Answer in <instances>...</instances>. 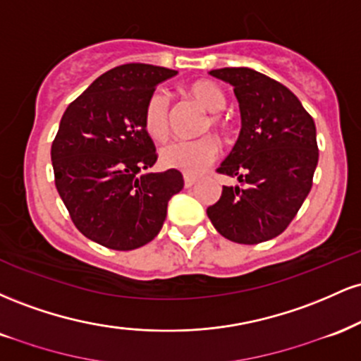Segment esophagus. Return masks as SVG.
<instances>
[{"instance_id":"obj_1","label":"esophagus","mask_w":361,"mask_h":361,"mask_svg":"<svg viewBox=\"0 0 361 361\" xmlns=\"http://www.w3.org/2000/svg\"><path fill=\"white\" fill-rule=\"evenodd\" d=\"M195 183H197V178L185 175V188H192Z\"/></svg>"}]
</instances>
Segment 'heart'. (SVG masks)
Returning a JSON list of instances; mask_svg holds the SVG:
<instances>
[{
  "mask_svg": "<svg viewBox=\"0 0 361 361\" xmlns=\"http://www.w3.org/2000/svg\"><path fill=\"white\" fill-rule=\"evenodd\" d=\"M185 93L197 102L202 109L217 114L226 105V97L222 90L212 81L197 80L190 82L185 88ZM212 127L214 130H226V122L219 115H210L205 122L204 132ZM144 128L154 140H164L169 134V103L166 94L156 91L147 98L144 109ZM219 156V142L212 135L190 140V142H171L161 149V163L166 168L178 169L188 176L204 173Z\"/></svg>",
  "mask_w": 361,
  "mask_h": 361,
  "instance_id": "b5f03b06",
  "label": "heart"
}]
</instances>
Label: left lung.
Masks as SVG:
<instances>
[{"label":"left lung","mask_w":361,"mask_h":361,"mask_svg":"<svg viewBox=\"0 0 361 361\" xmlns=\"http://www.w3.org/2000/svg\"><path fill=\"white\" fill-rule=\"evenodd\" d=\"M210 74L234 86L239 102L241 132L217 171L238 176L241 185L224 186L207 215L229 241H268L287 229L312 188L316 123L287 86L255 69L222 68Z\"/></svg>","instance_id":"obj_1"}]
</instances>
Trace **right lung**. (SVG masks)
<instances>
[{
    "mask_svg": "<svg viewBox=\"0 0 361 361\" xmlns=\"http://www.w3.org/2000/svg\"><path fill=\"white\" fill-rule=\"evenodd\" d=\"M176 74L139 62L117 66L91 82L61 118L51 149L56 188L78 231L110 250L151 243L169 198L183 188L178 169L142 173L157 159L144 128L147 98Z\"/></svg>",
    "mask_w": 361,
    "mask_h": 361,
    "instance_id": "1",
    "label": "right lung"
}]
</instances>
